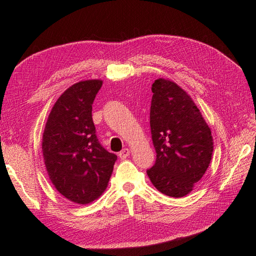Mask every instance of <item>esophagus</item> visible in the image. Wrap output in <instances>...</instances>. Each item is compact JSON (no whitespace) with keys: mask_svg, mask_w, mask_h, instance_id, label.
Wrapping results in <instances>:
<instances>
[{"mask_svg":"<svg viewBox=\"0 0 256 256\" xmlns=\"http://www.w3.org/2000/svg\"><path fill=\"white\" fill-rule=\"evenodd\" d=\"M128 155H130V150L128 148H124L118 153V157L121 160H125L126 157H128Z\"/></svg>","mask_w":256,"mask_h":256,"instance_id":"esophagus-1","label":"esophagus"}]
</instances>
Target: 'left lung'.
I'll use <instances>...</instances> for the list:
<instances>
[{
	"label": "left lung",
	"mask_w": 256,
	"mask_h": 256,
	"mask_svg": "<svg viewBox=\"0 0 256 256\" xmlns=\"http://www.w3.org/2000/svg\"><path fill=\"white\" fill-rule=\"evenodd\" d=\"M152 92L150 123L156 162L146 172L162 194L180 198L204 175L214 140L199 108L178 84L160 78Z\"/></svg>",
	"instance_id": "left-lung-1"
}]
</instances>
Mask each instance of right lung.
Returning a JSON list of instances; mask_svg holds the SVG:
<instances>
[{
	"instance_id": "1",
	"label": "right lung",
	"mask_w": 256,
	"mask_h": 256,
	"mask_svg": "<svg viewBox=\"0 0 256 256\" xmlns=\"http://www.w3.org/2000/svg\"><path fill=\"white\" fill-rule=\"evenodd\" d=\"M101 80L72 84L58 98L42 134L48 176L64 197L79 204L98 199L108 187L118 156L102 148L92 121Z\"/></svg>"
}]
</instances>
